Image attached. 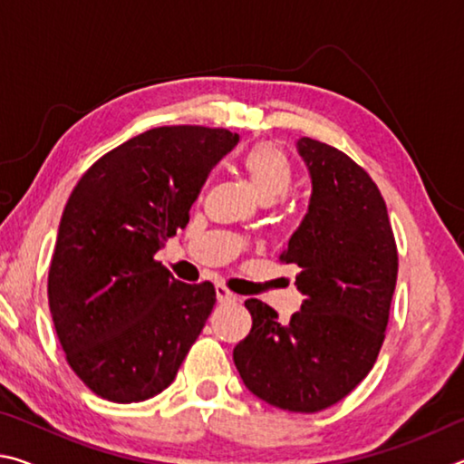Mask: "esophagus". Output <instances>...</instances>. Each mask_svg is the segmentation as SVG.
I'll return each instance as SVG.
<instances>
[{
    "mask_svg": "<svg viewBox=\"0 0 464 464\" xmlns=\"http://www.w3.org/2000/svg\"><path fill=\"white\" fill-rule=\"evenodd\" d=\"M217 298H218V303H237L239 301V296L231 293V290L223 285L217 286Z\"/></svg>",
    "mask_w": 464,
    "mask_h": 464,
    "instance_id": "obj_1",
    "label": "esophagus"
}]
</instances>
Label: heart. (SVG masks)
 <instances>
[{
  "label": "heart",
  "mask_w": 464,
  "mask_h": 464,
  "mask_svg": "<svg viewBox=\"0 0 464 464\" xmlns=\"http://www.w3.org/2000/svg\"><path fill=\"white\" fill-rule=\"evenodd\" d=\"M241 171L249 179L251 188L262 202H274L288 192L295 178L290 157L276 143H256L239 160Z\"/></svg>",
  "instance_id": "1"
}]
</instances>
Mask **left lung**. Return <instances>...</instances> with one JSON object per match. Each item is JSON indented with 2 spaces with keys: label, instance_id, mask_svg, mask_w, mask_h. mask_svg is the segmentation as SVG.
Returning a JSON list of instances; mask_svg holds the SVG:
<instances>
[{
  "label": "left lung",
  "instance_id": "left-lung-1",
  "mask_svg": "<svg viewBox=\"0 0 464 464\" xmlns=\"http://www.w3.org/2000/svg\"><path fill=\"white\" fill-rule=\"evenodd\" d=\"M313 194L309 213L280 254L298 266L301 311L249 298L251 332L233 350L246 387L266 403L315 413L354 391L384 342L397 282V243L381 190L340 149L303 137Z\"/></svg>",
  "mask_w": 464,
  "mask_h": 464
}]
</instances>
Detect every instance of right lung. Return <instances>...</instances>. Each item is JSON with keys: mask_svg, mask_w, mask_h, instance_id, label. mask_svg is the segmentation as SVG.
<instances>
[{"mask_svg": "<svg viewBox=\"0 0 464 464\" xmlns=\"http://www.w3.org/2000/svg\"><path fill=\"white\" fill-rule=\"evenodd\" d=\"M227 129L157 127L102 155L63 210L49 307L73 372L98 397L139 403L168 389L215 307L210 282L186 285L155 260L190 221Z\"/></svg>", "mask_w": 464, "mask_h": 464, "instance_id": "right-lung-1", "label": "right lung"}]
</instances>
